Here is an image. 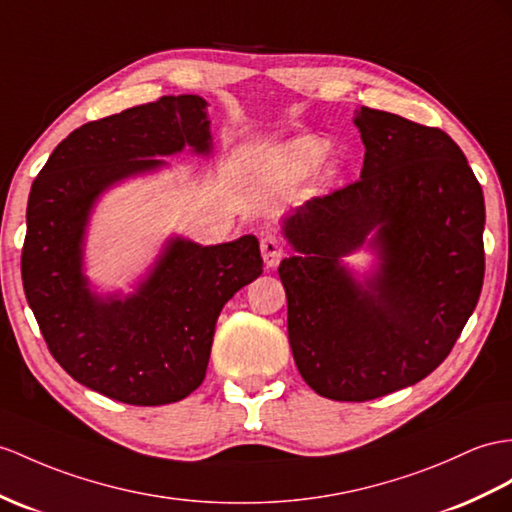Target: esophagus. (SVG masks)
I'll return each instance as SVG.
<instances>
[{"mask_svg": "<svg viewBox=\"0 0 512 512\" xmlns=\"http://www.w3.org/2000/svg\"><path fill=\"white\" fill-rule=\"evenodd\" d=\"M260 252H263V260L267 267H276L280 258L284 256V245L276 234H265L263 241H260Z\"/></svg>", "mask_w": 512, "mask_h": 512, "instance_id": "obj_1", "label": "esophagus"}]
</instances>
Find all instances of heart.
Masks as SVG:
<instances>
[{
  "instance_id": "b5f03b06",
  "label": "heart",
  "mask_w": 512,
  "mask_h": 512,
  "mask_svg": "<svg viewBox=\"0 0 512 512\" xmlns=\"http://www.w3.org/2000/svg\"><path fill=\"white\" fill-rule=\"evenodd\" d=\"M326 152V139L315 134H304L265 149L256 158V171L260 178L269 182H295L308 176L317 167V162L326 156ZM326 176H332L330 167H326Z\"/></svg>"
}]
</instances>
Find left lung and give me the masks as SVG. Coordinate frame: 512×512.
Returning a JSON list of instances; mask_svg holds the SVG:
<instances>
[{"label": "left lung", "mask_w": 512, "mask_h": 512, "mask_svg": "<svg viewBox=\"0 0 512 512\" xmlns=\"http://www.w3.org/2000/svg\"><path fill=\"white\" fill-rule=\"evenodd\" d=\"M354 123L360 180L284 217L297 254L278 269L295 365L336 402L426 378L452 352L484 280V195L460 147L439 128L367 106ZM365 242L379 269L358 283L340 258Z\"/></svg>", "instance_id": "8db88e82"}]
</instances>
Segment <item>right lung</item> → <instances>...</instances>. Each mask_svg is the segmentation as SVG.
<instances>
[{"label": "right lung", "mask_w": 512, "mask_h": 512, "mask_svg": "<svg viewBox=\"0 0 512 512\" xmlns=\"http://www.w3.org/2000/svg\"><path fill=\"white\" fill-rule=\"evenodd\" d=\"M206 99L160 97L84 123L45 162L28 199L21 278L56 363L110 400L160 406L191 395L206 376L215 323L228 299L263 273L258 239L221 245L167 241L132 295H97L82 271L84 232L112 184L156 171L191 147L213 149Z\"/></svg>", "instance_id": "right-lung-1"}]
</instances>
